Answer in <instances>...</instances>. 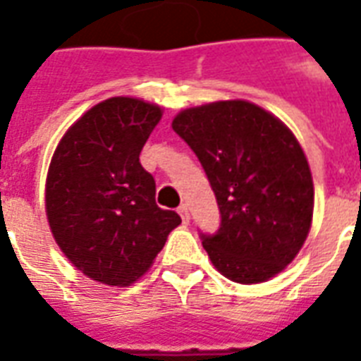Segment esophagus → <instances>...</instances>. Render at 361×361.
Masks as SVG:
<instances>
[{"label":"esophagus","mask_w":361,"mask_h":361,"mask_svg":"<svg viewBox=\"0 0 361 361\" xmlns=\"http://www.w3.org/2000/svg\"><path fill=\"white\" fill-rule=\"evenodd\" d=\"M178 214L181 215V219H183L185 225L191 221V214H189V206H187V204H181L180 208H178Z\"/></svg>","instance_id":"1"}]
</instances>
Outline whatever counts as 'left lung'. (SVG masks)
Masks as SVG:
<instances>
[{
    "mask_svg": "<svg viewBox=\"0 0 361 361\" xmlns=\"http://www.w3.org/2000/svg\"><path fill=\"white\" fill-rule=\"evenodd\" d=\"M172 129L197 153L219 204V231L200 234L212 264L241 285L283 271L313 221V178L296 136L238 99L183 110Z\"/></svg>",
    "mask_w": 361,
    "mask_h": 361,
    "instance_id": "obj_1",
    "label": "left lung"
}]
</instances>
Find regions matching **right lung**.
I'll use <instances>...</instances> for the list:
<instances>
[{"instance_id":"1","label":"right lung","mask_w":361,"mask_h":361,"mask_svg":"<svg viewBox=\"0 0 361 361\" xmlns=\"http://www.w3.org/2000/svg\"><path fill=\"white\" fill-rule=\"evenodd\" d=\"M163 116L142 99L90 109L59 140L47 176V217L63 255L90 279L129 286L146 274L180 215L155 204L140 152Z\"/></svg>"}]
</instances>
